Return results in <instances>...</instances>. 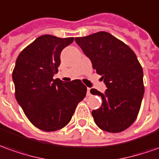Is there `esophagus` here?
Returning <instances> with one entry per match:
<instances>
[{"label": "esophagus", "instance_id": "obj_1", "mask_svg": "<svg viewBox=\"0 0 159 159\" xmlns=\"http://www.w3.org/2000/svg\"><path fill=\"white\" fill-rule=\"evenodd\" d=\"M90 89L89 88H88V89H87V95H90Z\"/></svg>", "mask_w": 159, "mask_h": 159}]
</instances>
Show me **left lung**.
Returning a JSON list of instances; mask_svg holds the SVG:
<instances>
[{
	"label": "left lung",
	"mask_w": 159,
	"mask_h": 159,
	"mask_svg": "<svg viewBox=\"0 0 159 159\" xmlns=\"http://www.w3.org/2000/svg\"><path fill=\"white\" fill-rule=\"evenodd\" d=\"M75 40L107 88L104 93L90 90L102 99L101 107L92 111L95 124L108 133L126 130L137 119L145 92L143 70L135 53L107 32Z\"/></svg>",
	"instance_id": "left-lung-1"
}]
</instances>
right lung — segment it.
Listing matches in <instances>:
<instances>
[{"label": "right lung", "mask_w": 159, "mask_h": 159, "mask_svg": "<svg viewBox=\"0 0 159 159\" xmlns=\"http://www.w3.org/2000/svg\"><path fill=\"white\" fill-rule=\"evenodd\" d=\"M74 38L42 35L18 56L13 70L15 98L33 126L45 132L62 129L70 121L87 88L81 80L53 79L63 49Z\"/></svg>", "instance_id": "1"}]
</instances>
